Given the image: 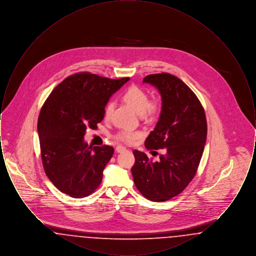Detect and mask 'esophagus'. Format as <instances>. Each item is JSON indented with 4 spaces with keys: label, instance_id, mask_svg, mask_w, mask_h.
<instances>
[{
    "label": "esophagus",
    "instance_id": "obj_1",
    "mask_svg": "<svg viewBox=\"0 0 256 256\" xmlns=\"http://www.w3.org/2000/svg\"><path fill=\"white\" fill-rule=\"evenodd\" d=\"M126 148H124V146H116V152H126Z\"/></svg>",
    "mask_w": 256,
    "mask_h": 256
}]
</instances>
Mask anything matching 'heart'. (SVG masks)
I'll return each instance as SVG.
<instances>
[{
	"label": "heart",
	"instance_id": "b5f03b06",
	"mask_svg": "<svg viewBox=\"0 0 256 256\" xmlns=\"http://www.w3.org/2000/svg\"><path fill=\"white\" fill-rule=\"evenodd\" d=\"M122 100L128 104L132 110H135L138 114H142L144 118L148 120H154L158 116L160 112V102L156 100H150L148 95L143 89L132 86L130 87L122 96ZM113 110V104H108L104 110V120L108 121L111 117V113ZM141 136L140 132H136L132 130H122L120 132L116 134L115 138L126 144H132L136 139Z\"/></svg>",
	"mask_w": 256,
	"mask_h": 256
}]
</instances>
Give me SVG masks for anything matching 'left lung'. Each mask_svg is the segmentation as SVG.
Wrapping results in <instances>:
<instances>
[{
    "mask_svg": "<svg viewBox=\"0 0 256 256\" xmlns=\"http://www.w3.org/2000/svg\"><path fill=\"white\" fill-rule=\"evenodd\" d=\"M143 82L156 87L162 98L158 122L145 146L161 148L162 154L154 161L134 150L132 172L142 195L152 202H165L180 194L195 176L206 142V118L200 100L178 78L152 74Z\"/></svg>",
    "mask_w": 256,
    "mask_h": 256,
    "instance_id": "obj_1",
    "label": "left lung"
}]
</instances>
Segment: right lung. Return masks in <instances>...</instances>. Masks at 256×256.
Listing matches in <instances>:
<instances>
[{"label": "right lung", "mask_w": 256, "mask_h": 256, "mask_svg": "<svg viewBox=\"0 0 256 256\" xmlns=\"http://www.w3.org/2000/svg\"><path fill=\"white\" fill-rule=\"evenodd\" d=\"M128 80L74 74L44 102L37 122L41 158L47 176L62 193L84 198L102 182L114 148L88 146L84 138L88 128H97L110 98Z\"/></svg>", "instance_id": "1"}]
</instances>
